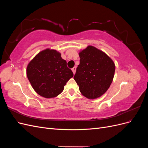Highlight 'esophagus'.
<instances>
[{"mask_svg":"<svg viewBox=\"0 0 148 148\" xmlns=\"http://www.w3.org/2000/svg\"><path fill=\"white\" fill-rule=\"evenodd\" d=\"M71 70H72L73 74H75V72H76V66L73 67V68L72 69H71Z\"/></svg>","mask_w":148,"mask_h":148,"instance_id":"34e87169","label":"esophagus"}]
</instances>
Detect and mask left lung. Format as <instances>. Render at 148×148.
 I'll return each instance as SVG.
<instances>
[{"mask_svg":"<svg viewBox=\"0 0 148 148\" xmlns=\"http://www.w3.org/2000/svg\"><path fill=\"white\" fill-rule=\"evenodd\" d=\"M79 56L80 62L73 78L84 96L97 99L107 91L113 81L114 62L105 52L92 46L80 51Z\"/></svg>","mask_w":148,"mask_h":148,"instance_id":"1","label":"left lung"}]
</instances>
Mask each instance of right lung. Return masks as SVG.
I'll use <instances>...</instances> for the list:
<instances>
[{"label": "right lung", "mask_w": 148, "mask_h": 148, "mask_svg": "<svg viewBox=\"0 0 148 148\" xmlns=\"http://www.w3.org/2000/svg\"><path fill=\"white\" fill-rule=\"evenodd\" d=\"M26 75L34 90L46 98L57 97L73 77L61 53L54 49L39 52L28 64Z\"/></svg>", "instance_id": "obj_1"}]
</instances>
